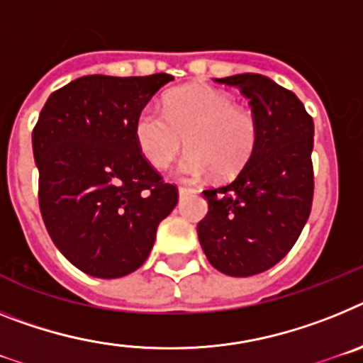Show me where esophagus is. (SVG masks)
I'll return each instance as SVG.
<instances>
[{
    "instance_id": "esophagus-1",
    "label": "esophagus",
    "mask_w": 363,
    "mask_h": 363,
    "mask_svg": "<svg viewBox=\"0 0 363 363\" xmlns=\"http://www.w3.org/2000/svg\"><path fill=\"white\" fill-rule=\"evenodd\" d=\"M190 194H195L194 188H188V186H179V195H181V197H184V195H190Z\"/></svg>"
}]
</instances>
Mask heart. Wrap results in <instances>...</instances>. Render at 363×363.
<instances>
[{"instance_id":"obj_1","label":"heart","mask_w":363,"mask_h":363,"mask_svg":"<svg viewBox=\"0 0 363 363\" xmlns=\"http://www.w3.org/2000/svg\"><path fill=\"white\" fill-rule=\"evenodd\" d=\"M164 113L146 106L135 116V143L157 169L168 168L190 147L179 172L184 177L216 175L228 181L241 173L256 150L259 128L254 113L212 86H186L164 96Z\"/></svg>"}]
</instances>
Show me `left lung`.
Masks as SVG:
<instances>
[{
  "label": "left lung",
  "instance_id": "left-lung-1",
  "mask_svg": "<svg viewBox=\"0 0 363 363\" xmlns=\"http://www.w3.org/2000/svg\"><path fill=\"white\" fill-rule=\"evenodd\" d=\"M216 82L250 100L259 137L234 181L203 191L208 213L197 234L213 269L247 277L279 263L311 216L314 122L301 100L270 78L245 72Z\"/></svg>",
  "mask_w": 363,
  "mask_h": 363
}]
</instances>
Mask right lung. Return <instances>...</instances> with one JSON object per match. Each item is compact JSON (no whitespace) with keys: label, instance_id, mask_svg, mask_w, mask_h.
Masks as SVG:
<instances>
[{"label":"right lung","instance_id":"right-lung-1","mask_svg":"<svg viewBox=\"0 0 363 363\" xmlns=\"http://www.w3.org/2000/svg\"><path fill=\"white\" fill-rule=\"evenodd\" d=\"M172 74L77 78L50 94L33 129L38 201L50 239L82 272L113 279L150 256L179 201L138 150L133 124Z\"/></svg>","mask_w":363,"mask_h":363}]
</instances>
